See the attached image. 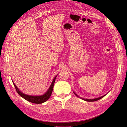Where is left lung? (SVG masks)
<instances>
[{
  "mask_svg": "<svg viewBox=\"0 0 127 127\" xmlns=\"http://www.w3.org/2000/svg\"><path fill=\"white\" fill-rule=\"evenodd\" d=\"M74 93V94H75V95H76V96H77V97H78V98H80L79 96H78V95L75 93H74V92H73ZM105 95H103V96H100V97H99V98H95V99H84V98H81V99H83V100H85V101H88V102H93V101H98V100H100V99H101V98H102L103 97H104V96Z\"/></svg>",
  "mask_w": 127,
  "mask_h": 127,
  "instance_id": "obj_1",
  "label": "left lung"
}]
</instances>
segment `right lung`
Listing matches in <instances>:
<instances>
[{"label": "right lung", "instance_id": "obj_1", "mask_svg": "<svg viewBox=\"0 0 127 127\" xmlns=\"http://www.w3.org/2000/svg\"><path fill=\"white\" fill-rule=\"evenodd\" d=\"M57 75H56L55 77L54 78V79L52 82L51 85L50 87H49V89L47 90V91L43 95H28L24 94L23 93H22L20 90L15 85L14 83L13 82V83L14 85V87L15 88V89L16 90L17 93H18L20 96H21L22 98H23L24 99L26 100L27 101L32 102V103H35V104H41L42 103H44L45 101H46L48 99L50 98L51 96L52 92H53V89L54 85V83H55V79L57 77Z\"/></svg>", "mask_w": 127, "mask_h": 127}]
</instances>
